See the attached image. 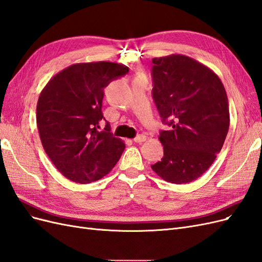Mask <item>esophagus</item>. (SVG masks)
<instances>
[{
    "label": "esophagus",
    "mask_w": 262,
    "mask_h": 262,
    "mask_svg": "<svg viewBox=\"0 0 262 262\" xmlns=\"http://www.w3.org/2000/svg\"><path fill=\"white\" fill-rule=\"evenodd\" d=\"M146 140V137L144 136V134H139L138 137H136L134 138V142H136V143H139V144H141V143H143V142Z\"/></svg>",
    "instance_id": "34e87169"
}]
</instances>
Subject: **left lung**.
I'll use <instances>...</instances> for the list:
<instances>
[{"label": "left lung", "instance_id": "obj_1", "mask_svg": "<svg viewBox=\"0 0 262 262\" xmlns=\"http://www.w3.org/2000/svg\"><path fill=\"white\" fill-rule=\"evenodd\" d=\"M152 95L162 121L164 156L150 167L170 184L201 177L223 147L229 126L227 95L211 69L171 54L152 60Z\"/></svg>", "mask_w": 262, "mask_h": 262}]
</instances>
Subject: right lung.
Here are the masks:
<instances>
[{"label": "right lung", "mask_w": 262, "mask_h": 262, "mask_svg": "<svg viewBox=\"0 0 262 262\" xmlns=\"http://www.w3.org/2000/svg\"><path fill=\"white\" fill-rule=\"evenodd\" d=\"M129 72L113 62L76 63L62 70L45 86L37 102V126L45 152L63 176L78 184L101 179L124 150L115 138L101 106L104 89Z\"/></svg>", "instance_id": "1"}]
</instances>
